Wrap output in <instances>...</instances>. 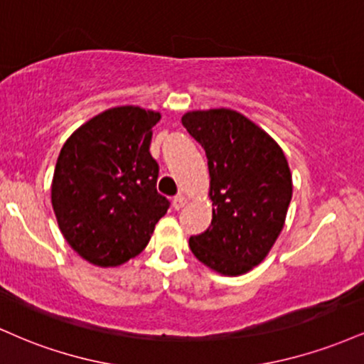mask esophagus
I'll list each match as a JSON object with an SVG mask.
<instances>
[{
	"mask_svg": "<svg viewBox=\"0 0 364 364\" xmlns=\"http://www.w3.org/2000/svg\"><path fill=\"white\" fill-rule=\"evenodd\" d=\"M185 203H186V198L183 195H178V196H174V200H173V207H174V210H179V208H183L185 207Z\"/></svg>",
	"mask_w": 364,
	"mask_h": 364,
	"instance_id": "34e87169",
	"label": "esophagus"
}]
</instances>
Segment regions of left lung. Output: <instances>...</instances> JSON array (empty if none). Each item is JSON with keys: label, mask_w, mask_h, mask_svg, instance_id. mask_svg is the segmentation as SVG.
<instances>
[{"label": "left lung", "mask_w": 364, "mask_h": 364, "mask_svg": "<svg viewBox=\"0 0 364 364\" xmlns=\"http://www.w3.org/2000/svg\"><path fill=\"white\" fill-rule=\"evenodd\" d=\"M183 127L205 150L212 223L190 250L215 272L258 265L281 235L292 196L289 164L277 141L231 109L191 111Z\"/></svg>", "instance_id": "1"}]
</instances>
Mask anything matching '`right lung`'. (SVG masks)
Listing matches in <instances>:
<instances>
[{
  "instance_id": "1",
  "label": "right lung",
  "mask_w": 364,
  "mask_h": 364,
  "mask_svg": "<svg viewBox=\"0 0 364 364\" xmlns=\"http://www.w3.org/2000/svg\"><path fill=\"white\" fill-rule=\"evenodd\" d=\"M161 114L112 107L82 124L63 145L51 202L66 243L99 267L136 257L168 212L157 193L159 164L150 156Z\"/></svg>"
}]
</instances>
